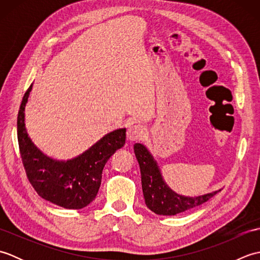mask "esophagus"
Instances as JSON below:
<instances>
[{"label": "esophagus", "mask_w": 260, "mask_h": 260, "mask_svg": "<svg viewBox=\"0 0 260 260\" xmlns=\"http://www.w3.org/2000/svg\"><path fill=\"white\" fill-rule=\"evenodd\" d=\"M127 139L129 141H140L143 140L145 137V129L143 128L141 125L137 124H132L128 127H127Z\"/></svg>", "instance_id": "1"}]
</instances>
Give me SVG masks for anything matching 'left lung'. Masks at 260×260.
I'll use <instances>...</instances> for the list:
<instances>
[{
    "label": "left lung",
    "mask_w": 260,
    "mask_h": 260,
    "mask_svg": "<svg viewBox=\"0 0 260 260\" xmlns=\"http://www.w3.org/2000/svg\"><path fill=\"white\" fill-rule=\"evenodd\" d=\"M134 152L141 169L142 189L145 203L154 213L159 215H175L201 206L202 203L217 194L218 191L194 198L178 194L165 183L157 163L144 145L136 143Z\"/></svg>",
    "instance_id": "obj_1"
}]
</instances>
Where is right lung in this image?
Segmentation results:
<instances>
[{
    "mask_svg": "<svg viewBox=\"0 0 260 260\" xmlns=\"http://www.w3.org/2000/svg\"><path fill=\"white\" fill-rule=\"evenodd\" d=\"M32 85L27 88L18 114V141L27 179L41 198L66 209L87 207L98 193L105 164L124 146L126 129L105 135L89 150L68 161H57L45 155L27 136L24 109Z\"/></svg>",
    "mask_w": 260,
    "mask_h": 260,
    "instance_id": "add662e5",
    "label": "right lung"
}]
</instances>
